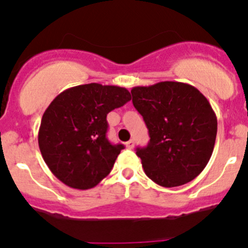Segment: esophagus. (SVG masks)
<instances>
[{"label": "esophagus", "instance_id": "34e87169", "mask_svg": "<svg viewBox=\"0 0 248 248\" xmlns=\"http://www.w3.org/2000/svg\"><path fill=\"white\" fill-rule=\"evenodd\" d=\"M126 146H127V148H128V149H133V148H134V140H133V139H131V140L127 141Z\"/></svg>", "mask_w": 248, "mask_h": 248}]
</instances>
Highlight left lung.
I'll return each instance as SVG.
<instances>
[{
  "mask_svg": "<svg viewBox=\"0 0 248 248\" xmlns=\"http://www.w3.org/2000/svg\"><path fill=\"white\" fill-rule=\"evenodd\" d=\"M131 93L150 136L136 153L145 174L165 188L191 182L215 148L217 117L208 100L194 86L174 81L133 87Z\"/></svg>",
  "mask_w": 248,
  "mask_h": 248,
  "instance_id": "1",
  "label": "left lung"
}]
</instances>
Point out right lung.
<instances>
[{
	"instance_id": "obj_1",
	"label": "right lung",
	"mask_w": 248,
	"mask_h": 248,
	"mask_svg": "<svg viewBox=\"0 0 248 248\" xmlns=\"http://www.w3.org/2000/svg\"><path fill=\"white\" fill-rule=\"evenodd\" d=\"M131 100L128 91L99 83L65 90L46 109L38 146L50 172L74 189L94 188L112 170L122 144L107 138V115Z\"/></svg>"
}]
</instances>
